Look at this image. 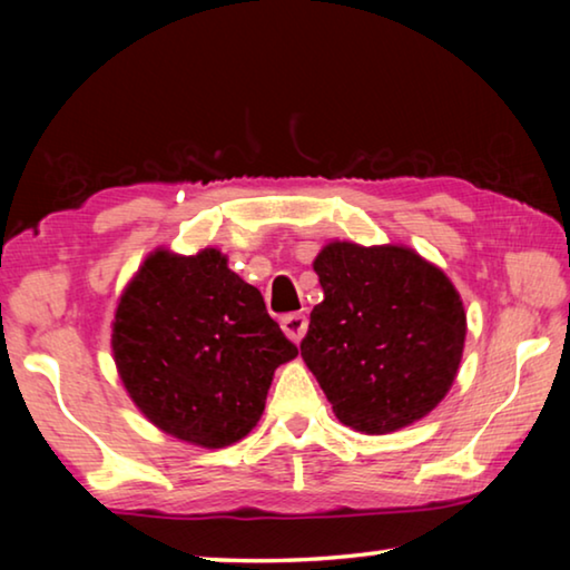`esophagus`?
Segmentation results:
<instances>
[{
  "mask_svg": "<svg viewBox=\"0 0 570 570\" xmlns=\"http://www.w3.org/2000/svg\"><path fill=\"white\" fill-rule=\"evenodd\" d=\"M306 326H308V322H306L304 314H286V316H282V330H284V334L294 344H298V342L304 340Z\"/></svg>",
  "mask_w": 570,
  "mask_h": 570,
  "instance_id": "esophagus-1",
  "label": "esophagus"
}]
</instances>
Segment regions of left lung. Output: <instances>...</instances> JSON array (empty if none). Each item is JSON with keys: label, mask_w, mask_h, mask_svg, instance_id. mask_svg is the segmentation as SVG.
Instances as JSON below:
<instances>
[{"label": "left lung", "mask_w": 570, "mask_h": 570, "mask_svg": "<svg viewBox=\"0 0 570 570\" xmlns=\"http://www.w3.org/2000/svg\"><path fill=\"white\" fill-rule=\"evenodd\" d=\"M324 288L298 350L336 420L387 435L445 400L468 316L442 268L397 244L330 240L314 258Z\"/></svg>", "instance_id": "obj_1"}]
</instances>
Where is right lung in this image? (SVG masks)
Returning <instances> with one entry per match:
<instances>
[{"label":"right lung","instance_id":"add662e5","mask_svg":"<svg viewBox=\"0 0 570 570\" xmlns=\"http://www.w3.org/2000/svg\"><path fill=\"white\" fill-rule=\"evenodd\" d=\"M110 344L135 407L206 450L256 428L276 366L298 354L218 248L150 250L118 298Z\"/></svg>","mask_w":570,"mask_h":570}]
</instances>
